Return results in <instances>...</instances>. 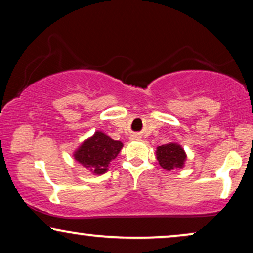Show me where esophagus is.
Returning a JSON list of instances; mask_svg holds the SVG:
<instances>
[{"label": "esophagus", "mask_w": 253, "mask_h": 253, "mask_svg": "<svg viewBox=\"0 0 253 253\" xmlns=\"http://www.w3.org/2000/svg\"><path fill=\"white\" fill-rule=\"evenodd\" d=\"M134 137H136V136H132V139H134Z\"/></svg>", "instance_id": "34e87169"}]
</instances>
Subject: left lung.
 I'll return each mask as SVG.
<instances>
[{"instance_id":"obj_1","label":"left lung","mask_w":253,"mask_h":253,"mask_svg":"<svg viewBox=\"0 0 253 253\" xmlns=\"http://www.w3.org/2000/svg\"><path fill=\"white\" fill-rule=\"evenodd\" d=\"M157 158L160 166L166 170H174L175 168H182L186 155L181 145L168 144L161 145L157 148Z\"/></svg>"}]
</instances>
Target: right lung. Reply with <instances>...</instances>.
Masks as SVG:
<instances>
[{"label": "right lung", "mask_w": 253, "mask_h": 253, "mask_svg": "<svg viewBox=\"0 0 253 253\" xmlns=\"http://www.w3.org/2000/svg\"><path fill=\"white\" fill-rule=\"evenodd\" d=\"M122 146L121 141L113 140L102 132H95L94 136L82 144L75 153V159L94 174H103Z\"/></svg>", "instance_id": "add662e5"}]
</instances>
